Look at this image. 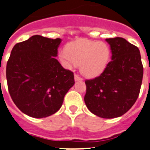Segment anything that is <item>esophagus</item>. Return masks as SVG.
I'll use <instances>...</instances> for the list:
<instances>
[{"mask_svg":"<svg viewBox=\"0 0 150 150\" xmlns=\"http://www.w3.org/2000/svg\"><path fill=\"white\" fill-rule=\"evenodd\" d=\"M74 80H75V81H79V80H80V81H81L83 79H82L80 76H78L77 74H75V75H74Z\"/></svg>","mask_w":150,"mask_h":150,"instance_id":"obj_1","label":"esophagus"}]
</instances>
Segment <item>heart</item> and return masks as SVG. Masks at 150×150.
I'll use <instances>...</instances> for the list:
<instances>
[{
	"label": "heart",
	"mask_w": 150,
	"mask_h": 150,
	"mask_svg": "<svg viewBox=\"0 0 150 150\" xmlns=\"http://www.w3.org/2000/svg\"><path fill=\"white\" fill-rule=\"evenodd\" d=\"M61 62L71 67L80 64L83 76L93 78L99 76L110 61L111 49L107 43L89 39H78L67 45L59 54Z\"/></svg>",
	"instance_id": "heart-1"
}]
</instances>
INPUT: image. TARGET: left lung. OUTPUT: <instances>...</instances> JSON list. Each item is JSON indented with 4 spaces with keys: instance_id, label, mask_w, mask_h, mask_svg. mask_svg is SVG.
Here are the masks:
<instances>
[{
    "instance_id": "8db88e82",
    "label": "left lung",
    "mask_w": 150,
    "mask_h": 150,
    "mask_svg": "<svg viewBox=\"0 0 150 150\" xmlns=\"http://www.w3.org/2000/svg\"><path fill=\"white\" fill-rule=\"evenodd\" d=\"M112 61L100 76L86 80V105L102 118H115L126 113L139 96L143 67L139 48L120 37L106 38Z\"/></svg>"
}]
</instances>
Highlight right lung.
<instances>
[{"label":"right lung","instance_id":"add662e5","mask_svg":"<svg viewBox=\"0 0 150 150\" xmlns=\"http://www.w3.org/2000/svg\"><path fill=\"white\" fill-rule=\"evenodd\" d=\"M61 41L33 35L11 51L6 69L9 93L28 116L42 118L57 112L75 83L74 73L55 58Z\"/></svg>","mask_w":150,"mask_h":150}]
</instances>
